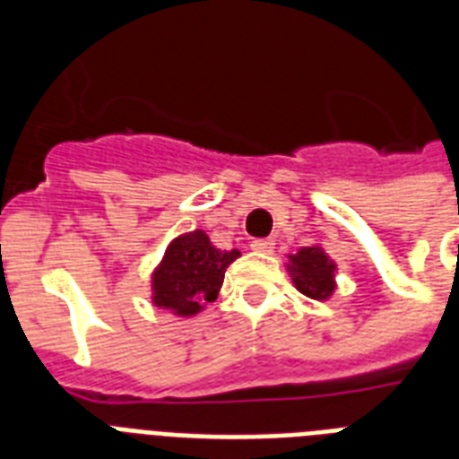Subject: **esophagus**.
Listing matches in <instances>:
<instances>
[{"label": "esophagus", "mask_w": 459, "mask_h": 459, "mask_svg": "<svg viewBox=\"0 0 459 459\" xmlns=\"http://www.w3.org/2000/svg\"><path fill=\"white\" fill-rule=\"evenodd\" d=\"M250 247L255 252H259V255H269L273 250V240H269V238H264V240H252Z\"/></svg>", "instance_id": "34e87169"}]
</instances>
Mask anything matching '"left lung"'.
<instances>
[{"label": "left lung", "instance_id": "obj_1", "mask_svg": "<svg viewBox=\"0 0 459 459\" xmlns=\"http://www.w3.org/2000/svg\"><path fill=\"white\" fill-rule=\"evenodd\" d=\"M288 272L293 276L295 288L312 300H326L335 290V264L321 247H302L290 255Z\"/></svg>", "mask_w": 459, "mask_h": 459}]
</instances>
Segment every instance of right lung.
Masks as SVG:
<instances>
[{"label": "right lung", "mask_w": 459, "mask_h": 459, "mask_svg": "<svg viewBox=\"0 0 459 459\" xmlns=\"http://www.w3.org/2000/svg\"><path fill=\"white\" fill-rule=\"evenodd\" d=\"M238 257V250H216L204 230L178 236L152 273V302L178 316H193L204 302L216 300L223 273Z\"/></svg>", "instance_id": "right-lung-1"}]
</instances>
